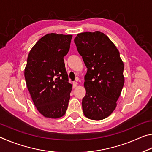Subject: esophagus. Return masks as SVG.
Wrapping results in <instances>:
<instances>
[{
  "instance_id": "obj_1",
  "label": "esophagus",
  "mask_w": 152,
  "mask_h": 152,
  "mask_svg": "<svg viewBox=\"0 0 152 152\" xmlns=\"http://www.w3.org/2000/svg\"><path fill=\"white\" fill-rule=\"evenodd\" d=\"M78 86V83L76 82H73V88H76V87Z\"/></svg>"
}]
</instances>
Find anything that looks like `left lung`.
Here are the masks:
<instances>
[{"mask_svg":"<svg viewBox=\"0 0 152 152\" xmlns=\"http://www.w3.org/2000/svg\"><path fill=\"white\" fill-rule=\"evenodd\" d=\"M74 43L87 68L86 95L82 102L84 115L92 120L104 119L116 108L124 85V64L119 51L100 31L78 33Z\"/></svg>","mask_w":152,"mask_h":152,"instance_id":"8db88e82","label":"left lung"}]
</instances>
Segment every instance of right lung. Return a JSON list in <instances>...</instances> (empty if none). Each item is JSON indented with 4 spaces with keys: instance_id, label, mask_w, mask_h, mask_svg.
Wrapping results in <instances>:
<instances>
[{
    "instance_id": "add662e5",
    "label": "right lung",
    "mask_w": 152,
    "mask_h": 152,
    "mask_svg": "<svg viewBox=\"0 0 152 152\" xmlns=\"http://www.w3.org/2000/svg\"><path fill=\"white\" fill-rule=\"evenodd\" d=\"M72 35L48 33L35 43L28 55L25 78L33 103L45 117L64 116L72 84L68 82L64 57Z\"/></svg>"
}]
</instances>
